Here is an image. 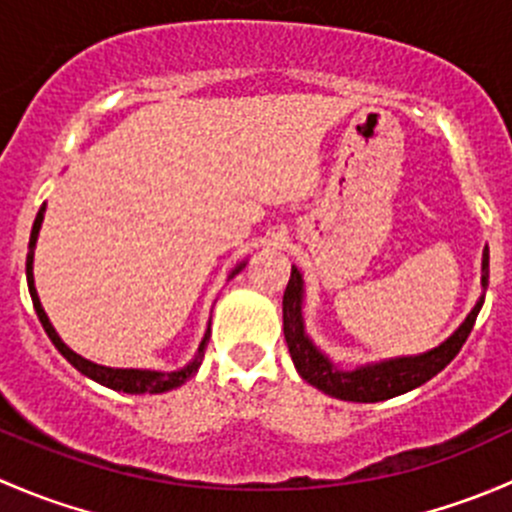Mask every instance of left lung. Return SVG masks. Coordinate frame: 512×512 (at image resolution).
Wrapping results in <instances>:
<instances>
[{
	"label": "left lung",
	"mask_w": 512,
	"mask_h": 512,
	"mask_svg": "<svg viewBox=\"0 0 512 512\" xmlns=\"http://www.w3.org/2000/svg\"><path fill=\"white\" fill-rule=\"evenodd\" d=\"M480 285L488 287V247L483 250V275H480ZM302 299H304V282L297 267L292 265V275H289L285 297H282V322H285V342L292 354L294 366H297L299 376L307 384L317 386L324 394L334 396L342 401H356V404H376V401L394 399V396L406 394V391L416 389V386L426 384L428 379L446 369L461 347L466 344L468 334H471L476 317L483 307L480 297L476 307L466 317V322L451 334L443 344H438L431 352H423L418 356H396V359L379 361V364H364L356 369H339L327 354L319 352L314 347L312 339L304 332L302 319Z\"/></svg>",
	"instance_id": "left-lung-1"
}]
</instances>
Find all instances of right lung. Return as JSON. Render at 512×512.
I'll return each mask as SVG.
<instances>
[{"instance_id":"1","label":"right lung","mask_w":512,"mask_h":512,"mask_svg":"<svg viewBox=\"0 0 512 512\" xmlns=\"http://www.w3.org/2000/svg\"><path fill=\"white\" fill-rule=\"evenodd\" d=\"M44 210H46V203L41 205L39 213H36V220H34V227H32V237H29L27 285H29V294H32L36 317H39L41 327H44V332L49 334V339L54 342V347L59 349L61 356H64V359L69 361L71 366H76V369H79L84 376H89V379H94V381H98V384L108 386V389H113V391H123V394H163V391L178 389L180 384H185L188 379H193L195 371H198V366L203 364L205 347H208V339H210V324H208V329H205V337H203V342H200V347H198V352H195L193 361H190V364H185L183 369H178V371L113 369V366H101V364H94V361L84 359V356L71 352V349L66 347L64 342H61V337L56 334V329L51 327L49 317H46L44 307H41L39 294H36V287H34V247H36V237H39V230H41V220H44ZM242 267H245V262H242V265H237L235 270H232V275H237Z\"/></svg>"}]
</instances>
